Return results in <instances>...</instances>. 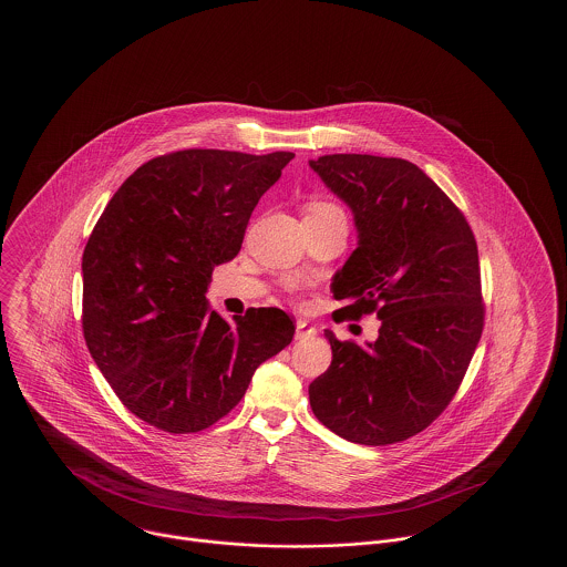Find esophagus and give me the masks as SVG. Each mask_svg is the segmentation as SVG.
I'll return each mask as SVG.
<instances>
[{
  "mask_svg": "<svg viewBox=\"0 0 567 567\" xmlns=\"http://www.w3.org/2000/svg\"><path fill=\"white\" fill-rule=\"evenodd\" d=\"M317 336V327L308 323V321H297L296 324V340H306V338H312Z\"/></svg>",
  "mask_w": 567,
  "mask_h": 567,
  "instance_id": "1",
  "label": "esophagus"
}]
</instances>
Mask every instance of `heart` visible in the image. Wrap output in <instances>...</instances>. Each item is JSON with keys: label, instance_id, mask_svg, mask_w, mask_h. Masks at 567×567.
Here are the masks:
<instances>
[{"label": "heart", "instance_id": "1", "mask_svg": "<svg viewBox=\"0 0 567 567\" xmlns=\"http://www.w3.org/2000/svg\"><path fill=\"white\" fill-rule=\"evenodd\" d=\"M344 215V210L331 199H312L306 208V216Z\"/></svg>", "mask_w": 567, "mask_h": 567}]
</instances>
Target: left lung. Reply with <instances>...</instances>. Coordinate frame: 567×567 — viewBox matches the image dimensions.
I'll list each match as a JSON object with an SVG mask.
<instances>
[{
	"instance_id": "8db88e82",
	"label": "left lung",
	"mask_w": 567,
	"mask_h": 567,
	"mask_svg": "<svg viewBox=\"0 0 567 567\" xmlns=\"http://www.w3.org/2000/svg\"><path fill=\"white\" fill-rule=\"evenodd\" d=\"M310 167L351 206L359 246L333 276L336 319H380L374 344H331L310 405L331 432L365 446L430 427L457 393L485 327L470 223L414 163L323 155Z\"/></svg>"
}]
</instances>
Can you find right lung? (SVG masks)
Returning a JSON list of instances; mask_svg holds the SVG:
<instances>
[{"label": "right lung", "mask_w": 567, "mask_h": 567, "mask_svg": "<svg viewBox=\"0 0 567 567\" xmlns=\"http://www.w3.org/2000/svg\"><path fill=\"white\" fill-rule=\"evenodd\" d=\"M296 155L187 148L142 163L82 252V333L123 405L167 433L208 430L255 370L291 344L280 308L227 323L208 310L218 264L243 248L261 195Z\"/></svg>", "instance_id": "obj_1"}]
</instances>
